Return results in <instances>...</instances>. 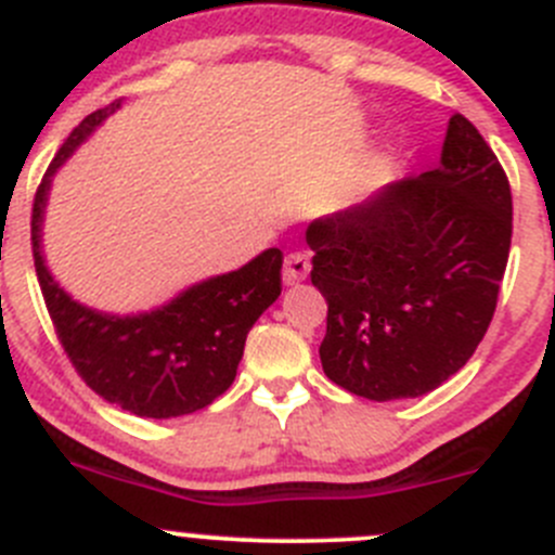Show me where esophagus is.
<instances>
[{"label": "esophagus", "instance_id": "esophagus-1", "mask_svg": "<svg viewBox=\"0 0 555 555\" xmlns=\"http://www.w3.org/2000/svg\"><path fill=\"white\" fill-rule=\"evenodd\" d=\"M311 271V260L309 255H304V251H289L287 257H284V284H298L304 282L306 276H309Z\"/></svg>", "mask_w": 555, "mask_h": 555}]
</instances>
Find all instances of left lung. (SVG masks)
<instances>
[{
    "label": "left lung",
    "mask_w": 555,
    "mask_h": 555,
    "mask_svg": "<svg viewBox=\"0 0 555 555\" xmlns=\"http://www.w3.org/2000/svg\"><path fill=\"white\" fill-rule=\"evenodd\" d=\"M513 236L507 173L464 115L440 164L313 220L311 284L327 300L319 357L367 400L422 397L467 365L494 317Z\"/></svg>",
    "instance_id": "8db88e82"
}]
</instances>
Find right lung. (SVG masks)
Segmentation results:
<instances>
[{
  "label": "right lung",
  "mask_w": 555,
  "mask_h": 555,
  "mask_svg": "<svg viewBox=\"0 0 555 555\" xmlns=\"http://www.w3.org/2000/svg\"><path fill=\"white\" fill-rule=\"evenodd\" d=\"M120 106L91 112L66 137L44 171L31 209V251L44 306L66 357L99 397L144 418H173L211 405L236 378L246 333L282 295V249H266L244 268L206 279L166 304L137 317L93 311L53 282L42 257V215L50 179Z\"/></svg>",
  "instance_id": "1"
}]
</instances>
